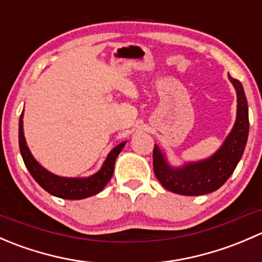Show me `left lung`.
Wrapping results in <instances>:
<instances>
[{"mask_svg": "<svg viewBox=\"0 0 262 262\" xmlns=\"http://www.w3.org/2000/svg\"><path fill=\"white\" fill-rule=\"evenodd\" d=\"M237 92V119L233 129L221 149L208 160L187 163L181 168L167 165L160 148H153V171L157 180L168 191L180 195H204L218 190L233 173L247 143L248 106L242 83L229 76Z\"/></svg>", "mask_w": 262, "mask_h": 262, "instance_id": "obj_1", "label": "left lung"}]
</instances>
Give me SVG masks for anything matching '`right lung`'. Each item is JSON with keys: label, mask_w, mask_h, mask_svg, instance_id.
Masks as SVG:
<instances>
[{"label": "right lung", "mask_w": 262, "mask_h": 262, "mask_svg": "<svg viewBox=\"0 0 262 262\" xmlns=\"http://www.w3.org/2000/svg\"><path fill=\"white\" fill-rule=\"evenodd\" d=\"M18 146H20V153L23 156L26 168L34 178V180L38 182L46 191H48L49 194L54 195L57 198H62V199L80 200L92 196V195H96L97 192L104 189L105 185L112 179L113 172H114L115 160L119 153H120V150L123 149V147L125 146V142L116 146L109 153L106 161L104 162L99 172L84 179L60 178V176L53 175L34 160L30 150L26 146L25 137H24L23 114H21L20 120H18Z\"/></svg>", "instance_id": "add662e5"}]
</instances>
